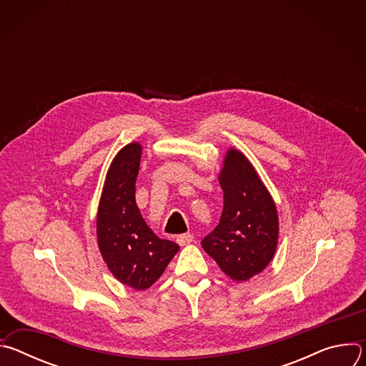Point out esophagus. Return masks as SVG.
Wrapping results in <instances>:
<instances>
[{"label":"esophagus","instance_id":"esophagus-1","mask_svg":"<svg viewBox=\"0 0 366 366\" xmlns=\"http://www.w3.org/2000/svg\"><path fill=\"white\" fill-rule=\"evenodd\" d=\"M192 240H194V236H192L191 233H184V234H179V236L177 237V242H178L179 246H187V244H189Z\"/></svg>","mask_w":366,"mask_h":366}]
</instances>
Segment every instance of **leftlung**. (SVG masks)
Listing matches in <instances>:
<instances>
[{"mask_svg":"<svg viewBox=\"0 0 366 366\" xmlns=\"http://www.w3.org/2000/svg\"><path fill=\"white\" fill-rule=\"evenodd\" d=\"M219 181L223 213L201 246L226 275L247 281L268 267L277 250V207L252 164L236 149L227 152Z\"/></svg>","mask_w":366,"mask_h":366,"instance_id":"left-lung-1","label":"left lung"}]
</instances>
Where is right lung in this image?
Here are the masks:
<instances>
[{"label":"right lung","mask_w":366,"mask_h":366,"mask_svg":"<svg viewBox=\"0 0 366 366\" xmlns=\"http://www.w3.org/2000/svg\"><path fill=\"white\" fill-rule=\"evenodd\" d=\"M142 146L130 143L113 159L104 184L97 219L101 254L124 285L146 290L164 274L179 246L159 239L144 223L136 204Z\"/></svg>","instance_id":"1"}]
</instances>
